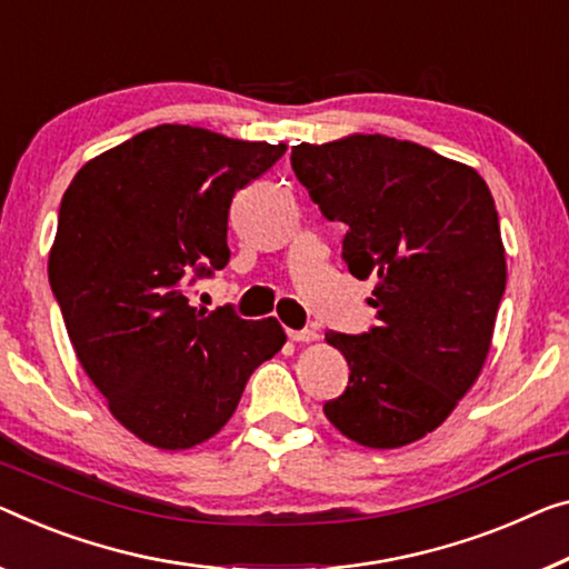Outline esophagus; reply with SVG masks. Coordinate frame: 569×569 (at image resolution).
<instances>
[{
  "instance_id": "1",
  "label": "esophagus",
  "mask_w": 569,
  "mask_h": 569,
  "mask_svg": "<svg viewBox=\"0 0 569 569\" xmlns=\"http://www.w3.org/2000/svg\"><path fill=\"white\" fill-rule=\"evenodd\" d=\"M319 335L313 332V329H288V339H293V342H313Z\"/></svg>"
}]
</instances>
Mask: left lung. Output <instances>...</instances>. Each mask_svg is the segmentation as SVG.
<instances>
[{"label":"left lung","mask_w":569,"mask_h":569,"mask_svg":"<svg viewBox=\"0 0 569 569\" xmlns=\"http://www.w3.org/2000/svg\"><path fill=\"white\" fill-rule=\"evenodd\" d=\"M291 168L329 222L342 260L376 278L378 325L329 332L350 383L325 403L352 442L393 449L442 423L480 376L506 291L496 201L470 166L409 140L350 134L293 146Z\"/></svg>","instance_id":"obj_1"}]
</instances>
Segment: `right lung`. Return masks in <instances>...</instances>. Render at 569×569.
I'll return each instance as SVG.
<instances>
[{"instance_id": "obj_1", "label": "right lung", "mask_w": 569, "mask_h": 569, "mask_svg": "<svg viewBox=\"0 0 569 569\" xmlns=\"http://www.w3.org/2000/svg\"><path fill=\"white\" fill-rule=\"evenodd\" d=\"M286 146L158 124L89 160L63 193L48 278L76 358L114 419L160 449L214 437L278 321L193 309L189 286L230 262L234 193Z\"/></svg>"}]
</instances>
